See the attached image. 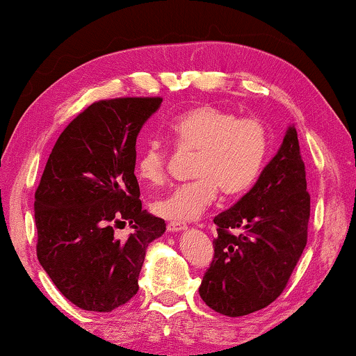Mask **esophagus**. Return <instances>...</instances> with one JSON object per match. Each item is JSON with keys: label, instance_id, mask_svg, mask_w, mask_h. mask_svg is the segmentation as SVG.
Wrapping results in <instances>:
<instances>
[{"label": "esophagus", "instance_id": "1", "mask_svg": "<svg viewBox=\"0 0 356 356\" xmlns=\"http://www.w3.org/2000/svg\"><path fill=\"white\" fill-rule=\"evenodd\" d=\"M167 228H168V232H181V230H184V228H186V223H183V222H170L168 225H167Z\"/></svg>", "mask_w": 356, "mask_h": 356}]
</instances>
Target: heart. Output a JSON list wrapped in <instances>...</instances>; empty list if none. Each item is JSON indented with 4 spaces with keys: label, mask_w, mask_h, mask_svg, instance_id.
Here are the masks:
<instances>
[{
    "label": "heart",
    "mask_w": 356,
    "mask_h": 356,
    "mask_svg": "<svg viewBox=\"0 0 356 356\" xmlns=\"http://www.w3.org/2000/svg\"><path fill=\"white\" fill-rule=\"evenodd\" d=\"M175 143L194 150L193 181L177 186L167 196L155 199L152 211L172 220H191L217 196L233 197L246 193L259 177L269 150V133L256 118H238L232 111L201 105L184 111L170 124ZM167 152L152 140L140 150L138 175L144 183L165 181Z\"/></svg>",
    "instance_id": "1"
}]
</instances>
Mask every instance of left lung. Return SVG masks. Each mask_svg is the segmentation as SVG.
<instances>
[{
	"label": "left lung",
	"mask_w": 356,
	"mask_h": 356,
	"mask_svg": "<svg viewBox=\"0 0 356 356\" xmlns=\"http://www.w3.org/2000/svg\"><path fill=\"white\" fill-rule=\"evenodd\" d=\"M309 194L295 126L254 186L213 218V259L199 295L230 318L266 308L286 286L308 240ZM232 229H243L233 236Z\"/></svg>",
	"instance_id": "8db88e82"
}]
</instances>
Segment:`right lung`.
Listing matches in <instances>:
<instances>
[{
	"mask_svg": "<svg viewBox=\"0 0 356 356\" xmlns=\"http://www.w3.org/2000/svg\"><path fill=\"white\" fill-rule=\"evenodd\" d=\"M160 97L100 100L58 138L35 191L37 257L56 289L77 308L110 313L138 293L149 243L163 218L143 211L136 139ZM129 221L126 241L114 225Z\"/></svg>",
	"mask_w": 356,
	"mask_h": 356,
	"instance_id": "right-lung-1",
	"label": "right lung"
}]
</instances>
